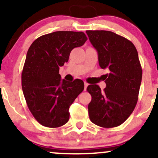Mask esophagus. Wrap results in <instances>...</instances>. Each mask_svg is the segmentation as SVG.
<instances>
[{
    "label": "esophagus",
    "instance_id": "esophagus-1",
    "mask_svg": "<svg viewBox=\"0 0 158 158\" xmlns=\"http://www.w3.org/2000/svg\"><path fill=\"white\" fill-rule=\"evenodd\" d=\"M88 86V84L87 82H85V90H87V87Z\"/></svg>",
    "mask_w": 158,
    "mask_h": 158
}]
</instances>
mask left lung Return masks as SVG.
<instances>
[{
	"mask_svg": "<svg viewBox=\"0 0 158 158\" xmlns=\"http://www.w3.org/2000/svg\"><path fill=\"white\" fill-rule=\"evenodd\" d=\"M98 52V63L109 73L104 75L106 87L90 85L92 96L88 104L90 121L104 128L122 124L132 114L138 98L142 68L137 49L132 42L109 31H86Z\"/></svg>",
	"mask_w": 158,
	"mask_h": 158,
	"instance_id": "8db88e82",
	"label": "left lung"
}]
</instances>
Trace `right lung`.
<instances>
[{
  "label": "right lung",
  "mask_w": 158,
  "mask_h": 158,
  "mask_svg": "<svg viewBox=\"0 0 158 158\" xmlns=\"http://www.w3.org/2000/svg\"><path fill=\"white\" fill-rule=\"evenodd\" d=\"M87 40L84 32L55 31L38 37L28 48L22 89L30 112L43 126L56 128L69 120V107L84 90V82L61 79L59 71L71 51Z\"/></svg>",
  "instance_id": "add662e5"
}]
</instances>
